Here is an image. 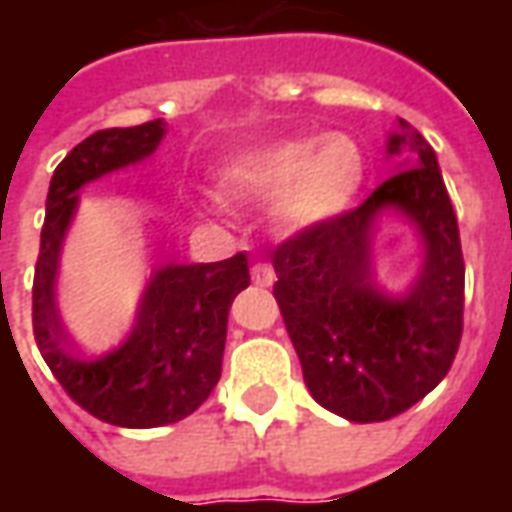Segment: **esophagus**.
Returning <instances> with one entry per match:
<instances>
[{
    "instance_id": "1",
    "label": "esophagus",
    "mask_w": 512,
    "mask_h": 512,
    "mask_svg": "<svg viewBox=\"0 0 512 512\" xmlns=\"http://www.w3.org/2000/svg\"><path fill=\"white\" fill-rule=\"evenodd\" d=\"M252 282L260 285V288H271L277 282V271L268 266V263H255L252 266Z\"/></svg>"
}]
</instances>
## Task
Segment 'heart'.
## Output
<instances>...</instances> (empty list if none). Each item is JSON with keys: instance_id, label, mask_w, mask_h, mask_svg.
Instances as JSON below:
<instances>
[{"instance_id": "heart-1", "label": "heart", "mask_w": 512, "mask_h": 512, "mask_svg": "<svg viewBox=\"0 0 512 512\" xmlns=\"http://www.w3.org/2000/svg\"><path fill=\"white\" fill-rule=\"evenodd\" d=\"M222 189L235 200H274V219L290 233H310L343 219L367 180L362 142L343 131L290 136L230 158L219 172ZM208 211L219 200L202 197Z\"/></svg>"}]
</instances>
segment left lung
Instances as JSON below:
<instances>
[{
  "mask_svg": "<svg viewBox=\"0 0 512 512\" xmlns=\"http://www.w3.org/2000/svg\"><path fill=\"white\" fill-rule=\"evenodd\" d=\"M392 178L340 222L274 252V296L310 395L348 422H384L447 376L463 329L458 219L428 139L397 120L386 134ZM408 223L420 266L406 289L377 282V233Z\"/></svg>",
  "mask_w": 512,
  "mask_h": 512,
  "instance_id": "8db88e82",
  "label": "left lung"
}]
</instances>
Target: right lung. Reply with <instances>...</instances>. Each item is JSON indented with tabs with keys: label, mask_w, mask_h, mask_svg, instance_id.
Instances as JSON below:
<instances>
[{
	"label": "right lung",
	"mask_w": 512,
	"mask_h": 512,
	"mask_svg": "<svg viewBox=\"0 0 512 512\" xmlns=\"http://www.w3.org/2000/svg\"><path fill=\"white\" fill-rule=\"evenodd\" d=\"M167 136L164 120L87 136L54 169L32 288V329L62 389L93 417L117 428H161L208 400L222 376L227 315L249 288V263L238 252L222 263H164L150 271L131 329L93 359L76 356L60 323L62 249L82 194L93 180L142 164Z\"/></svg>",
	"instance_id": "obj_1"
}]
</instances>
